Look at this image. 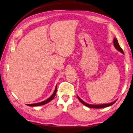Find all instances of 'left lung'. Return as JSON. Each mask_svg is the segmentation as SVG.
Instances as JSON below:
<instances>
[{"label":"left lung","mask_w":133,"mask_h":133,"mask_svg":"<svg viewBox=\"0 0 133 133\" xmlns=\"http://www.w3.org/2000/svg\"><path fill=\"white\" fill-rule=\"evenodd\" d=\"M113 43H114V47H115L117 50L120 51V52H121L122 53H124L123 49L121 48L120 45H119L118 41H117V39L116 38H114V39ZM77 98H78V100H80V102L82 103V104H83L85 105H86L87 107H90V108H93V109H101V108H104L106 107H109V106H110V105H111L113 104H114V103H115L117 101V100H116V101H114V102L111 103H109V104H100V105H92V104H87V103H85L84 102H83L82 99H81L78 96H77Z\"/></svg>","instance_id":"1"}]
</instances>
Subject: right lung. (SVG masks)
<instances>
[{"mask_svg": "<svg viewBox=\"0 0 133 133\" xmlns=\"http://www.w3.org/2000/svg\"><path fill=\"white\" fill-rule=\"evenodd\" d=\"M56 92H57V85H56V88H55V91H54V93H53L52 95H51L49 98L47 99V100H46L45 101H43V102H42L38 103H35V104H28V105H29V106H39V105H43V104H46V103H49V102H50L51 100H53V99L54 98V97H55V96H56Z\"/></svg>", "mask_w": 133, "mask_h": 133, "instance_id": "add662e5", "label": "right lung"}]
</instances>
